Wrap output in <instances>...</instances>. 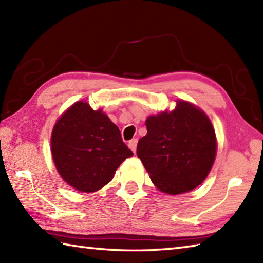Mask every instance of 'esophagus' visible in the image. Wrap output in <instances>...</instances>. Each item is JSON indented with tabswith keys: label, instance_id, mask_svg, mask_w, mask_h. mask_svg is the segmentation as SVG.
<instances>
[{
	"label": "esophagus",
	"instance_id": "esophagus-1",
	"mask_svg": "<svg viewBox=\"0 0 263 263\" xmlns=\"http://www.w3.org/2000/svg\"><path fill=\"white\" fill-rule=\"evenodd\" d=\"M137 144H138L137 139H133V140H131L130 142H128V148H130L135 154L137 152Z\"/></svg>",
	"mask_w": 263,
	"mask_h": 263
}]
</instances>
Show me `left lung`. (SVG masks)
Here are the masks:
<instances>
[{
  "instance_id": "8db88e82",
  "label": "left lung",
  "mask_w": 263,
  "mask_h": 263,
  "mask_svg": "<svg viewBox=\"0 0 263 263\" xmlns=\"http://www.w3.org/2000/svg\"><path fill=\"white\" fill-rule=\"evenodd\" d=\"M137 156L156 187L175 195L191 191L205 180L216 158L217 141L203 110L178 99L175 109L149 116Z\"/></svg>"
}]
</instances>
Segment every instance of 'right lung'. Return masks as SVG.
Instances as JSON below:
<instances>
[{
    "label": "right lung",
    "mask_w": 263,
    "mask_h": 263,
    "mask_svg": "<svg viewBox=\"0 0 263 263\" xmlns=\"http://www.w3.org/2000/svg\"><path fill=\"white\" fill-rule=\"evenodd\" d=\"M52 156L61 177L80 192H96L113 180L115 172L133 153L121 132L102 109L77 102L54 125Z\"/></svg>",
    "instance_id": "1"
}]
</instances>
